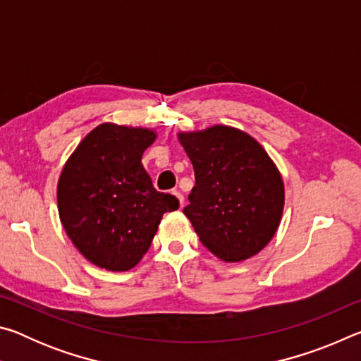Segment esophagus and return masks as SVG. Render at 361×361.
Listing matches in <instances>:
<instances>
[{
  "label": "esophagus",
  "mask_w": 361,
  "mask_h": 361,
  "mask_svg": "<svg viewBox=\"0 0 361 361\" xmlns=\"http://www.w3.org/2000/svg\"><path fill=\"white\" fill-rule=\"evenodd\" d=\"M172 194L175 195V197H176V199H178V202H180V209H181V207H183V205H185V197H183V194H181L180 191H173Z\"/></svg>",
  "instance_id": "1"
}]
</instances>
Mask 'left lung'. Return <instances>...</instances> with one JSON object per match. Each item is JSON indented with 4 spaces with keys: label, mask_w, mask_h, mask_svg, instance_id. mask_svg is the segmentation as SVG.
Returning a JSON list of instances; mask_svg holds the SVG:
<instances>
[{
    "label": "left lung",
    "mask_w": 361,
    "mask_h": 361,
    "mask_svg": "<svg viewBox=\"0 0 361 361\" xmlns=\"http://www.w3.org/2000/svg\"><path fill=\"white\" fill-rule=\"evenodd\" d=\"M195 186L183 213L200 242L226 262L258 255L282 219L285 186L266 149L243 130L212 126L178 132Z\"/></svg>",
    "instance_id": "obj_1"
}]
</instances>
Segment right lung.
<instances>
[{
  "instance_id": "add662e5",
  "label": "right lung",
  "mask_w": 361,
  "mask_h": 361,
  "mask_svg": "<svg viewBox=\"0 0 361 361\" xmlns=\"http://www.w3.org/2000/svg\"><path fill=\"white\" fill-rule=\"evenodd\" d=\"M157 133L146 127L103 122L65 162L57 185L59 216L79 253L97 267H135L166 212L180 207L159 192L142 164Z\"/></svg>"
}]
</instances>
